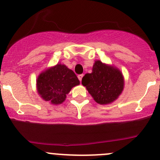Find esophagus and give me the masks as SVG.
Returning <instances> with one entry per match:
<instances>
[{
    "label": "esophagus",
    "instance_id": "1",
    "mask_svg": "<svg viewBox=\"0 0 160 160\" xmlns=\"http://www.w3.org/2000/svg\"><path fill=\"white\" fill-rule=\"evenodd\" d=\"M83 77V74H80V75H78V79H79V80H80V81H81Z\"/></svg>",
    "mask_w": 160,
    "mask_h": 160
}]
</instances>
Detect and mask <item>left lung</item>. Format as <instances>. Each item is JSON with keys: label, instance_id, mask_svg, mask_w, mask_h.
Returning <instances> with one entry per match:
<instances>
[{"label": "left lung", "instance_id": "1", "mask_svg": "<svg viewBox=\"0 0 160 160\" xmlns=\"http://www.w3.org/2000/svg\"><path fill=\"white\" fill-rule=\"evenodd\" d=\"M82 84L100 104L113 102L123 90L124 79L121 71L98 60L91 73L85 74Z\"/></svg>", "mask_w": 160, "mask_h": 160}]
</instances>
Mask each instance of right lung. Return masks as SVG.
I'll return each instance as SVG.
<instances>
[{"label":"right lung","instance_id":"right-lung-1","mask_svg":"<svg viewBox=\"0 0 160 160\" xmlns=\"http://www.w3.org/2000/svg\"><path fill=\"white\" fill-rule=\"evenodd\" d=\"M80 84L73 71L57 64L42 72L37 79V89L42 99L51 104H62L72 88Z\"/></svg>","mask_w":160,"mask_h":160}]
</instances>
